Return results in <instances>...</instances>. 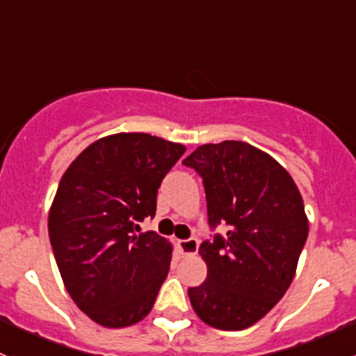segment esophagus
I'll list each match as a JSON object with an SVG mask.
<instances>
[{
	"label": "esophagus",
	"mask_w": 356,
	"mask_h": 356,
	"mask_svg": "<svg viewBox=\"0 0 356 356\" xmlns=\"http://www.w3.org/2000/svg\"><path fill=\"white\" fill-rule=\"evenodd\" d=\"M179 251H181L184 257H195L198 253V246L200 243L196 239H184V241H179L177 243Z\"/></svg>",
	"instance_id": "esophagus-1"
}]
</instances>
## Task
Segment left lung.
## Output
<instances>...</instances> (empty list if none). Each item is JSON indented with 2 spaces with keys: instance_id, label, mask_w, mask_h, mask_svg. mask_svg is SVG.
Wrapping results in <instances>:
<instances>
[{
  "instance_id": "obj_1",
  "label": "left lung",
  "mask_w": 356,
  "mask_h": 356,
  "mask_svg": "<svg viewBox=\"0 0 356 356\" xmlns=\"http://www.w3.org/2000/svg\"><path fill=\"white\" fill-rule=\"evenodd\" d=\"M203 177L208 222L227 238L200 246L208 268L189 288L193 310L220 331H241L284 296L308 238V217L289 172L250 143L198 146L184 161Z\"/></svg>"
}]
</instances>
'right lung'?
Wrapping results in <instances>:
<instances>
[{"label": "right lung", "instance_id": "1", "mask_svg": "<svg viewBox=\"0 0 356 356\" xmlns=\"http://www.w3.org/2000/svg\"><path fill=\"white\" fill-rule=\"evenodd\" d=\"M181 143L145 132L98 139L68 165L48 215L60 275L74 303L103 327L138 324L152 312L172 243L136 234L156 210L161 179L184 155Z\"/></svg>", "mask_w": 356, "mask_h": 356}]
</instances>
